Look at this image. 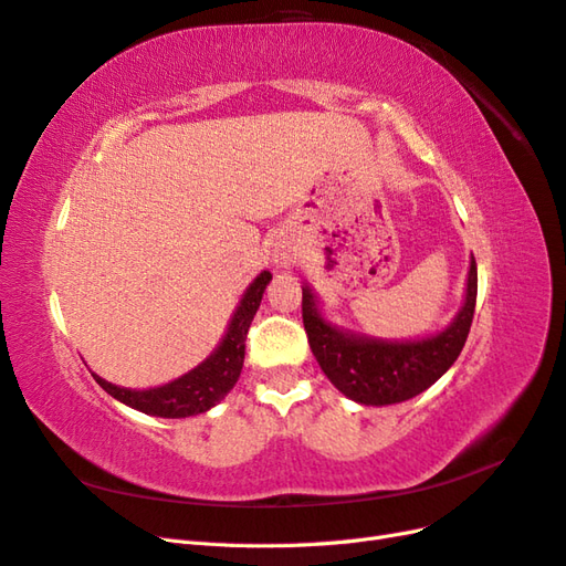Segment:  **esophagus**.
<instances>
[{
	"mask_svg": "<svg viewBox=\"0 0 566 566\" xmlns=\"http://www.w3.org/2000/svg\"><path fill=\"white\" fill-rule=\"evenodd\" d=\"M297 256H300L297 248H295L293 243H287V241L279 243V248L273 250V262H276L279 266H290V264H295Z\"/></svg>",
	"mask_w": 566,
	"mask_h": 566,
	"instance_id": "obj_1",
	"label": "esophagus"
}]
</instances>
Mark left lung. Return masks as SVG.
<instances>
[{
    "label": "left lung",
    "mask_w": 566,
    "mask_h": 566,
    "mask_svg": "<svg viewBox=\"0 0 566 566\" xmlns=\"http://www.w3.org/2000/svg\"><path fill=\"white\" fill-rule=\"evenodd\" d=\"M476 304V262L468 273L465 304L447 331L418 342H382L342 333L325 321L310 287H302V321L321 370L364 406H387L418 397L432 387L460 356Z\"/></svg>",
    "instance_id": "left-lung-1"
}]
</instances>
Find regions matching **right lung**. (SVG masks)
Instances as JSON below:
<instances>
[{
    "label": "right lung",
    "instance_id": "1",
    "mask_svg": "<svg viewBox=\"0 0 566 566\" xmlns=\"http://www.w3.org/2000/svg\"><path fill=\"white\" fill-rule=\"evenodd\" d=\"M269 281H271L269 271H262L260 276L252 281L241 304H238L229 331L224 339H221L217 352L191 373L181 375L179 380L156 389H142V391L111 385L104 378H98V375H94V380L117 401H123L148 416L188 418L196 413H205V410H210L214 403L224 399L238 382V378H241L248 331L256 310H260V302Z\"/></svg>",
    "mask_w": 566,
    "mask_h": 566
}]
</instances>
